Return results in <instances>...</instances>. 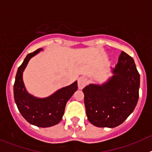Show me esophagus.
I'll return each mask as SVG.
<instances>
[{
    "label": "esophagus",
    "mask_w": 152,
    "mask_h": 152,
    "mask_svg": "<svg viewBox=\"0 0 152 152\" xmlns=\"http://www.w3.org/2000/svg\"><path fill=\"white\" fill-rule=\"evenodd\" d=\"M88 84V80L87 78H85L84 77H80L78 78L77 80V85H78L79 89H82L83 88H84Z\"/></svg>",
    "instance_id": "1"
}]
</instances>
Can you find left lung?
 Here are the masks:
<instances>
[{"label":"left lung","mask_w":152,"mask_h":152,"mask_svg":"<svg viewBox=\"0 0 152 152\" xmlns=\"http://www.w3.org/2000/svg\"><path fill=\"white\" fill-rule=\"evenodd\" d=\"M112 76L101 84H90L83 89L86 114L96 127L114 128L126 120L139 100L140 75L133 58L122 52Z\"/></svg>","instance_id":"8db88e82"}]
</instances>
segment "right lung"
Returning a JSON list of instances; mask_svg holds the SVG:
<instances>
[{
    "label": "right lung",
    "mask_w": 152,
    "mask_h": 152,
    "mask_svg": "<svg viewBox=\"0 0 152 152\" xmlns=\"http://www.w3.org/2000/svg\"><path fill=\"white\" fill-rule=\"evenodd\" d=\"M42 50L43 49H39L28 54L18 68L13 85V95L23 117L33 126L46 128L57 125L62 119L67 102L77 90V82L75 80L46 97H37L29 94L24 84L23 74L29 60Z\"/></svg>",
    "instance_id": "right-lung-1"
}]
</instances>
